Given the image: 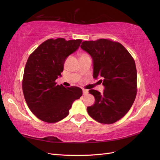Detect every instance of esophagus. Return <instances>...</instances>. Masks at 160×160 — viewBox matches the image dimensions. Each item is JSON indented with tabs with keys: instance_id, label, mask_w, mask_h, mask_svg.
Instances as JSON below:
<instances>
[{
	"instance_id": "esophagus-1",
	"label": "esophagus",
	"mask_w": 160,
	"mask_h": 160,
	"mask_svg": "<svg viewBox=\"0 0 160 160\" xmlns=\"http://www.w3.org/2000/svg\"><path fill=\"white\" fill-rule=\"evenodd\" d=\"M89 93V91L88 89H83V95H88Z\"/></svg>"
}]
</instances>
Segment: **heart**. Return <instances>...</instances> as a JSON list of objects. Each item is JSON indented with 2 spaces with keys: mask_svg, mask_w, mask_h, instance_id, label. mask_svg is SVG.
<instances>
[{
  "mask_svg": "<svg viewBox=\"0 0 160 160\" xmlns=\"http://www.w3.org/2000/svg\"><path fill=\"white\" fill-rule=\"evenodd\" d=\"M89 57V55L88 54L87 52H80L79 53V57L80 58H83V57Z\"/></svg>",
  "mask_w": 160,
  "mask_h": 160,
  "instance_id": "1",
  "label": "heart"
}]
</instances>
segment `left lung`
<instances>
[{
    "instance_id": "left-lung-1",
    "label": "left lung",
    "mask_w": 160,
    "mask_h": 160,
    "mask_svg": "<svg viewBox=\"0 0 160 160\" xmlns=\"http://www.w3.org/2000/svg\"><path fill=\"white\" fill-rule=\"evenodd\" d=\"M81 48L93 61V77H101L103 93L90 89L95 103L88 112L97 122L111 124L122 119L134 102L137 94V70L135 61L119 42L100 38L83 41Z\"/></svg>"
}]
</instances>
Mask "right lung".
Listing matches in <instances>:
<instances>
[{
  "label": "right lung",
  "mask_w": 160,
  "mask_h": 160,
  "mask_svg": "<svg viewBox=\"0 0 160 160\" xmlns=\"http://www.w3.org/2000/svg\"><path fill=\"white\" fill-rule=\"evenodd\" d=\"M81 39L50 38L34 51L25 67L22 81L28 108L37 118L56 123L69 115L72 103L83 94L78 87L57 85L66 58L78 49Z\"/></svg>",
  "instance_id": "add662e5"
}]
</instances>
